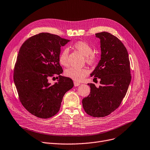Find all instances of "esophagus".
Here are the masks:
<instances>
[{"mask_svg": "<svg viewBox=\"0 0 150 150\" xmlns=\"http://www.w3.org/2000/svg\"><path fill=\"white\" fill-rule=\"evenodd\" d=\"M74 86H75V87H76V86H78L80 84L79 83H77V82H75V81L74 83Z\"/></svg>", "mask_w": 150, "mask_h": 150, "instance_id": "obj_1", "label": "esophagus"}]
</instances>
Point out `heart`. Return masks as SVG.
<instances>
[{"mask_svg":"<svg viewBox=\"0 0 150 150\" xmlns=\"http://www.w3.org/2000/svg\"><path fill=\"white\" fill-rule=\"evenodd\" d=\"M74 48L84 56L85 61L87 64L90 66H93L96 64L98 59V55L93 52V47L89 43L85 41H78L74 44ZM69 49L67 48L63 49L58 57L59 64L64 66L68 67L69 62ZM89 74V71L86 68L78 69L71 67L65 71V75L75 81H81Z\"/></svg>","mask_w":150,"mask_h":150,"instance_id":"obj_1","label":"heart"}]
</instances>
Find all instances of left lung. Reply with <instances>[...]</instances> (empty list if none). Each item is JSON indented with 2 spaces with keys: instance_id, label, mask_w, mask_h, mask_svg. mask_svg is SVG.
I'll use <instances>...</instances> for the list:
<instances>
[{
  "instance_id": "1",
  "label": "left lung",
  "mask_w": 150,
  "mask_h": 150,
  "mask_svg": "<svg viewBox=\"0 0 150 150\" xmlns=\"http://www.w3.org/2000/svg\"><path fill=\"white\" fill-rule=\"evenodd\" d=\"M100 39L101 59L91 74L100 78L101 86L92 83L88 97L82 100L85 112L93 117H103L120 105L131 80L128 51L120 39L106 31L96 34Z\"/></svg>"
}]
</instances>
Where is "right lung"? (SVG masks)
Here are the masks:
<instances>
[{
    "label": "right lung",
    "mask_w": 150,
    "mask_h": 150,
    "mask_svg": "<svg viewBox=\"0 0 150 150\" xmlns=\"http://www.w3.org/2000/svg\"><path fill=\"white\" fill-rule=\"evenodd\" d=\"M70 40L49 33L29 38L19 51L14 69V81L22 105L35 116L48 119L57 114L64 94L74 86L72 79L62 76L58 61L61 47ZM58 75L51 85L50 77Z\"/></svg>",
    "instance_id": "add662e5"
}]
</instances>
